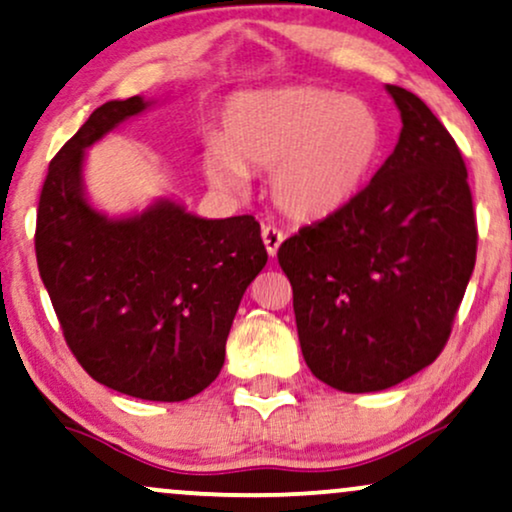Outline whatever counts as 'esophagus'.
Wrapping results in <instances>:
<instances>
[{
	"label": "esophagus",
	"mask_w": 512,
	"mask_h": 512,
	"mask_svg": "<svg viewBox=\"0 0 512 512\" xmlns=\"http://www.w3.org/2000/svg\"><path fill=\"white\" fill-rule=\"evenodd\" d=\"M262 241H264V248H267L269 257H276L278 248H281L283 243V231H278L276 226H264L262 229Z\"/></svg>",
	"instance_id": "obj_1"
}]
</instances>
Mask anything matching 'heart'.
Returning a JSON list of instances; mask_svg holds the SVG:
<instances>
[{
  "label": "heart",
  "mask_w": 512,
  "mask_h": 512,
  "mask_svg": "<svg viewBox=\"0 0 512 512\" xmlns=\"http://www.w3.org/2000/svg\"><path fill=\"white\" fill-rule=\"evenodd\" d=\"M380 151L383 122L366 101L297 84L229 99L222 134L205 146V172L212 184L238 191L245 170H269L278 210L314 222L352 203Z\"/></svg>",
  "instance_id": "heart-1"
}]
</instances>
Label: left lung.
<instances>
[{
    "instance_id": "obj_1",
    "label": "left lung",
    "mask_w": 512,
    "mask_h": 512,
    "mask_svg": "<svg viewBox=\"0 0 512 512\" xmlns=\"http://www.w3.org/2000/svg\"><path fill=\"white\" fill-rule=\"evenodd\" d=\"M399 141L352 203L278 248L302 357L340 392H380L439 357L475 269L468 170L435 113L385 84Z\"/></svg>"
}]
</instances>
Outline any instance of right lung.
<instances>
[{"mask_svg":"<svg viewBox=\"0 0 512 512\" xmlns=\"http://www.w3.org/2000/svg\"><path fill=\"white\" fill-rule=\"evenodd\" d=\"M155 101H108L44 179L35 252L68 347L96 383L184 401L224 366L245 288L267 264L255 217L205 219L172 198L111 217L87 196V148Z\"/></svg>","mask_w":512,"mask_h":512,"instance_id":"add662e5","label":"right lung"}]
</instances>
